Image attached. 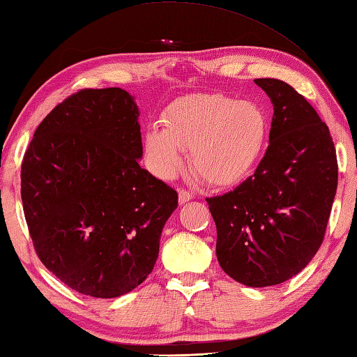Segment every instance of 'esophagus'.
Masks as SVG:
<instances>
[{"label": "esophagus", "mask_w": 357, "mask_h": 357, "mask_svg": "<svg viewBox=\"0 0 357 357\" xmlns=\"http://www.w3.org/2000/svg\"><path fill=\"white\" fill-rule=\"evenodd\" d=\"M193 197H192V193H189V192H185V190H179V198H178V201H179V204H185L187 201L189 199H192Z\"/></svg>", "instance_id": "obj_1"}]
</instances>
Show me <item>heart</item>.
<instances>
[{"label":"heart","instance_id":"heart-1","mask_svg":"<svg viewBox=\"0 0 357 357\" xmlns=\"http://www.w3.org/2000/svg\"><path fill=\"white\" fill-rule=\"evenodd\" d=\"M268 129L267 112L255 101L193 93L165 109L162 128H148L145 151L162 179L173 178L183 165V151H190L192 170L207 184L234 185L261 160Z\"/></svg>","mask_w":357,"mask_h":357}]
</instances>
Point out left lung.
I'll return each instance as SVG.
<instances>
[{
    "mask_svg": "<svg viewBox=\"0 0 357 357\" xmlns=\"http://www.w3.org/2000/svg\"><path fill=\"white\" fill-rule=\"evenodd\" d=\"M273 105L268 148L232 192L206 198L217 226V259L248 287L276 286L312 261L337 190L331 134L315 109L284 81L255 79Z\"/></svg>",
    "mask_w": 357,
    "mask_h": 357,
    "instance_id": "left-lung-1",
    "label": "left lung"
}]
</instances>
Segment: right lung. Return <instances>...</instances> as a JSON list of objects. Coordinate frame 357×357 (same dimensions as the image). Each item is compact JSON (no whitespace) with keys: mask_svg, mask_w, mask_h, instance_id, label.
I'll list each match as a JSON object with an SVG mask.
<instances>
[{"mask_svg":"<svg viewBox=\"0 0 357 357\" xmlns=\"http://www.w3.org/2000/svg\"><path fill=\"white\" fill-rule=\"evenodd\" d=\"M134 96L86 89L36 129L22 164V201L45 267L95 298L134 290L153 271L178 193L144 170Z\"/></svg>","mask_w":357,"mask_h":357,"instance_id":"add662e5","label":"right lung"}]
</instances>
